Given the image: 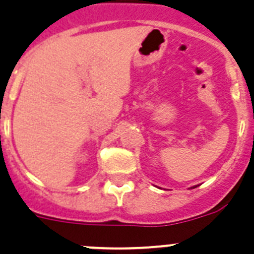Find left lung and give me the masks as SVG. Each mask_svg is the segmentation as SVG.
<instances>
[{"label":"left lung","mask_w":254,"mask_h":254,"mask_svg":"<svg viewBox=\"0 0 254 254\" xmlns=\"http://www.w3.org/2000/svg\"><path fill=\"white\" fill-rule=\"evenodd\" d=\"M193 188H196V186H194V187H193Z\"/></svg>","instance_id":"left-lung-1"}]
</instances>
